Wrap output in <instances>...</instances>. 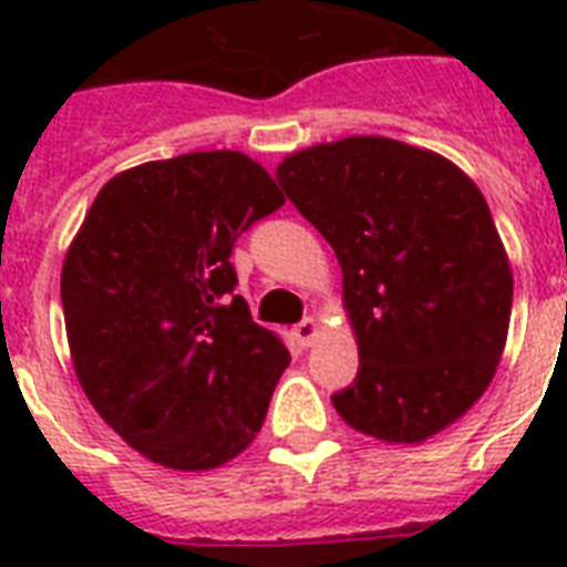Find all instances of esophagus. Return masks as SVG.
I'll return each mask as SVG.
<instances>
[{"mask_svg": "<svg viewBox=\"0 0 567 567\" xmlns=\"http://www.w3.org/2000/svg\"><path fill=\"white\" fill-rule=\"evenodd\" d=\"M320 327H318V320L315 318H302L297 327H293V338L300 341L302 347H311L315 344V338H318Z\"/></svg>", "mask_w": 567, "mask_h": 567, "instance_id": "esophagus-1", "label": "esophagus"}]
</instances>
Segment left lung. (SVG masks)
Returning <instances> with one entry per match:
<instances>
[{
	"label": "left lung",
	"instance_id": "8db88e82",
	"mask_svg": "<svg viewBox=\"0 0 567 567\" xmlns=\"http://www.w3.org/2000/svg\"><path fill=\"white\" fill-rule=\"evenodd\" d=\"M276 179L336 249L359 341L332 405L391 444L441 432L501 362L512 270L492 212L447 158L391 137H344L288 155Z\"/></svg>",
	"mask_w": 567,
	"mask_h": 567
}]
</instances>
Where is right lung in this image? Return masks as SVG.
I'll return each instance as SVG.
<instances>
[{
  "instance_id": "right-lung-1",
  "label": "right lung",
  "mask_w": 567,
  "mask_h": 567,
  "mask_svg": "<svg viewBox=\"0 0 567 567\" xmlns=\"http://www.w3.org/2000/svg\"><path fill=\"white\" fill-rule=\"evenodd\" d=\"M285 196L261 164L214 150L120 173L61 270L75 377L102 421L164 467L247 450L291 362L249 318L229 256Z\"/></svg>"
}]
</instances>
